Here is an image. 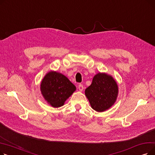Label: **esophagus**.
I'll use <instances>...</instances> for the list:
<instances>
[{
  "label": "esophagus",
  "instance_id": "1",
  "mask_svg": "<svg viewBox=\"0 0 155 155\" xmlns=\"http://www.w3.org/2000/svg\"><path fill=\"white\" fill-rule=\"evenodd\" d=\"M78 90H79L80 91H82L84 90V86H83V85H82V84L78 85Z\"/></svg>",
  "mask_w": 155,
  "mask_h": 155
}]
</instances>
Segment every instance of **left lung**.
Masks as SVG:
<instances>
[{"label":"left lung","instance_id":"obj_1","mask_svg":"<svg viewBox=\"0 0 155 155\" xmlns=\"http://www.w3.org/2000/svg\"><path fill=\"white\" fill-rule=\"evenodd\" d=\"M85 94L92 108L104 112L114 104L118 95V86L114 78L105 73H99L87 87Z\"/></svg>","mask_w":155,"mask_h":155}]
</instances>
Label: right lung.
<instances>
[{
	"label": "right lung",
	"instance_id": "right-lung-1",
	"mask_svg": "<svg viewBox=\"0 0 155 155\" xmlns=\"http://www.w3.org/2000/svg\"><path fill=\"white\" fill-rule=\"evenodd\" d=\"M40 89L47 102L57 108L64 105L76 91V87L61 73L51 71L44 77Z\"/></svg>",
	"mask_w": 155,
	"mask_h": 155
}]
</instances>
